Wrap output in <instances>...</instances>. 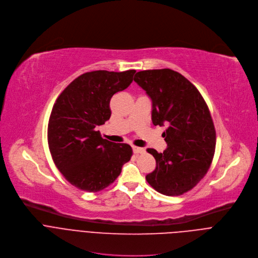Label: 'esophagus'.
I'll use <instances>...</instances> for the list:
<instances>
[{"mask_svg": "<svg viewBox=\"0 0 258 258\" xmlns=\"http://www.w3.org/2000/svg\"><path fill=\"white\" fill-rule=\"evenodd\" d=\"M132 149H133V152H134L135 154H138V153H142V152H144V149H143L142 147L133 146V147H132Z\"/></svg>", "mask_w": 258, "mask_h": 258, "instance_id": "obj_1", "label": "esophagus"}]
</instances>
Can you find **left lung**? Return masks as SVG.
<instances>
[{
    "label": "left lung",
    "mask_w": 258,
    "mask_h": 258,
    "mask_svg": "<svg viewBox=\"0 0 258 258\" xmlns=\"http://www.w3.org/2000/svg\"><path fill=\"white\" fill-rule=\"evenodd\" d=\"M134 81L151 98L153 125L168 127L164 152L147 149L157 167L145 179L164 195H182L205 176L214 159L216 129L209 107L198 89L174 70L140 71Z\"/></svg>",
    "instance_id": "8db88e82"
}]
</instances>
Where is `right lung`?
I'll return each instance as SVG.
<instances>
[{"label":"right lung","mask_w":258,"mask_h":258,"mask_svg":"<svg viewBox=\"0 0 258 258\" xmlns=\"http://www.w3.org/2000/svg\"><path fill=\"white\" fill-rule=\"evenodd\" d=\"M135 70H97L74 79L58 96L47 126L51 158L65 179L80 190L111 185L130 161L132 148L100 136L96 127L111 117L112 96L126 89Z\"/></svg>","instance_id":"right-lung-1"}]
</instances>
